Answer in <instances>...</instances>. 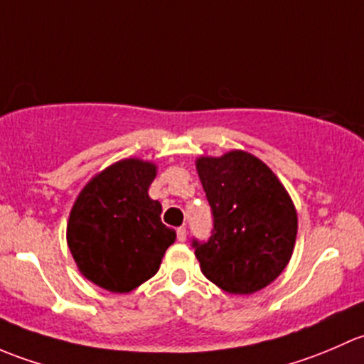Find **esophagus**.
Instances as JSON below:
<instances>
[{
  "label": "esophagus",
  "mask_w": 364,
  "mask_h": 364,
  "mask_svg": "<svg viewBox=\"0 0 364 364\" xmlns=\"http://www.w3.org/2000/svg\"><path fill=\"white\" fill-rule=\"evenodd\" d=\"M177 240H178V242H186V240H187V230H186V226L177 228Z\"/></svg>",
  "instance_id": "34e87169"
}]
</instances>
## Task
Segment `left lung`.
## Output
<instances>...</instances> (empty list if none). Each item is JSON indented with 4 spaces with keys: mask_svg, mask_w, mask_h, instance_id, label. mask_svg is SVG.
<instances>
[{
    "mask_svg": "<svg viewBox=\"0 0 364 364\" xmlns=\"http://www.w3.org/2000/svg\"><path fill=\"white\" fill-rule=\"evenodd\" d=\"M198 175L212 210L208 240L193 238L201 272L231 294H250L277 279L293 254L298 217L289 194L252 154L200 157Z\"/></svg>",
    "mask_w": 364,
    "mask_h": 364,
    "instance_id": "8db88e82",
    "label": "left lung"
}]
</instances>
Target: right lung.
Listing matches in <instances>:
<instances>
[{
  "mask_svg": "<svg viewBox=\"0 0 364 364\" xmlns=\"http://www.w3.org/2000/svg\"><path fill=\"white\" fill-rule=\"evenodd\" d=\"M156 166L140 159L112 164L84 187L68 223V247L82 275L112 293H129L154 277L177 235L161 223L149 187Z\"/></svg>",
  "mask_w": 364,
  "mask_h": 364,
  "instance_id": "obj_1",
  "label": "right lung"
}]
</instances>
